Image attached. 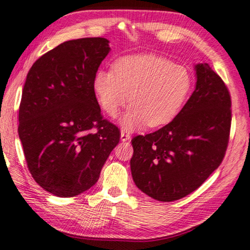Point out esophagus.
Masks as SVG:
<instances>
[{"label": "esophagus", "mask_w": 250, "mask_h": 250, "mask_svg": "<svg viewBox=\"0 0 250 250\" xmlns=\"http://www.w3.org/2000/svg\"><path fill=\"white\" fill-rule=\"evenodd\" d=\"M130 135L129 133H126V132H125V131H121V136H120V139H121V141H128V140H130Z\"/></svg>", "instance_id": "1"}]
</instances>
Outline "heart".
Here are the masks:
<instances>
[{"instance_id": "1", "label": "heart", "mask_w": 250, "mask_h": 250, "mask_svg": "<svg viewBox=\"0 0 250 250\" xmlns=\"http://www.w3.org/2000/svg\"><path fill=\"white\" fill-rule=\"evenodd\" d=\"M191 87L192 75L186 67L157 55L119 58L113 69H100L94 77L99 102L110 117H117L130 100L131 106L120 121L125 130L168 124Z\"/></svg>"}]
</instances>
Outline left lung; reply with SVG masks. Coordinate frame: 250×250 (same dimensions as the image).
I'll return each mask as SVG.
<instances>
[{
    "instance_id": "1",
    "label": "left lung",
    "mask_w": 250,
    "mask_h": 250,
    "mask_svg": "<svg viewBox=\"0 0 250 250\" xmlns=\"http://www.w3.org/2000/svg\"><path fill=\"white\" fill-rule=\"evenodd\" d=\"M195 89L180 113L162 129L131 140L133 182L162 202L180 200L199 188L220 165L228 147V88L207 62L195 65Z\"/></svg>"
}]
</instances>
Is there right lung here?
I'll use <instances>...</instances> for the list:
<instances>
[{
    "label": "right lung",
    "mask_w": 250,
    "mask_h": 250,
    "mask_svg": "<svg viewBox=\"0 0 250 250\" xmlns=\"http://www.w3.org/2000/svg\"><path fill=\"white\" fill-rule=\"evenodd\" d=\"M105 38L69 40L37 59L25 80L19 109V138L33 180L56 196L92 188L120 141L104 120L94 77L109 54Z\"/></svg>",
    "instance_id": "obj_1"
}]
</instances>
